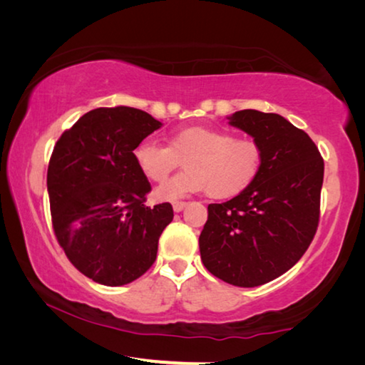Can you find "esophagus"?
<instances>
[{"label": "esophagus", "instance_id": "34e87169", "mask_svg": "<svg viewBox=\"0 0 365 365\" xmlns=\"http://www.w3.org/2000/svg\"><path fill=\"white\" fill-rule=\"evenodd\" d=\"M185 206H187V202H185V201H175V202H172V207H174L175 212L183 211Z\"/></svg>", "mask_w": 365, "mask_h": 365}]
</instances>
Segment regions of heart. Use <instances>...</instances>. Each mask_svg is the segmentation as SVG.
<instances>
[{
  "instance_id": "b5f03b06",
  "label": "heart",
  "mask_w": 365,
  "mask_h": 365,
  "mask_svg": "<svg viewBox=\"0 0 365 365\" xmlns=\"http://www.w3.org/2000/svg\"><path fill=\"white\" fill-rule=\"evenodd\" d=\"M133 159L153 183H164L183 163L182 174L156 190L158 201H174L202 191L215 200H225L256 180L262 168V148L257 141L237 138L232 132L195 125L172 133L168 146L153 140L140 141Z\"/></svg>"
}]
</instances>
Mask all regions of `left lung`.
<instances>
[{"label": "left lung", "mask_w": 365, "mask_h": 365, "mask_svg": "<svg viewBox=\"0 0 365 365\" xmlns=\"http://www.w3.org/2000/svg\"><path fill=\"white\" fill-rule=\"evenodd\" d=\"M230 119L262 148L255 182L207 206L201 261L235 287L264 285L299 261L317 232L324 159L311 137L274 113L245 109Z\"/></svg>", "instance_id": "left-lung-1"}]
</instances>
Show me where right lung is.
<instances>
[{"label": "right lung", "mask_w": 365, "mask_h": 365, "mask_svg": "<svg viewBox=\"0 0 365 365\" xmlns=\"http://www.w3.org/2000/svg\"><path fill=\"white\" fill-rule=\"evenodd\" d=\"M160 125L135 108H98L54 145L46 177L54 235L73 267L101 285L143 275L174 219L170 202L145 205L151 185L133 159L135 146Z\"/></svg>", "instance_id": "1"}]
</instances>
